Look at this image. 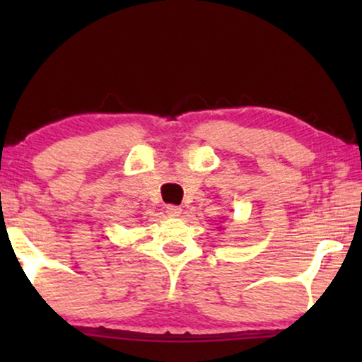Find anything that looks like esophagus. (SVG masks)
<instances>
[{"instance_id":"34e87169","label":"esophagus","mask_w":362,"mask_h":362,"mask_svg":"<svg viewBox=\"0 0 362 362\" xmlns=\"http://www.w3.org/2000/svg\"><path fill=\"white\" fill-rule=\"evenodd\" d=\"M181 207L180 206H175V204H168L166 206V212L170 216H173V217H176V216H180L181 214Z\"/></svg>"}]
</instances>
